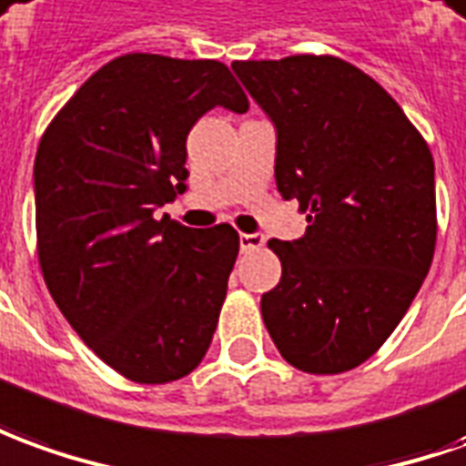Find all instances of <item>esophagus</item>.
Returning <instances> with one entry per match:
<instances>
[{"label": "esophagus", "mask_w": 466, "mask_h": 466, "mask_svg": "<svg viewBox=\"0 0 466 466\" xmlns=\"http://www.w3.org/2000/svg\"><path fill=\"white\" fill-rule=\"evenodd\" d=\"M264 233H240V251H258V248H264Z\"/></svg>", "instance_id": "34e87169"}]
</instances>
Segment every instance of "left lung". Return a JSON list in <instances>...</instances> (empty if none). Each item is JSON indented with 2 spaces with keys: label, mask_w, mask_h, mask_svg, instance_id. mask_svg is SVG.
<instances>
[{
  "label": "left lung",
  "mask_w": 466,
  "mask_h": 466,
  "mask_svg": "<svg viewBox=\"0 0 466 466\" xmlns=\"http://www.w3.org/2000/svg\"><path fill=\"white\" fill-rule=\"evenodd\" d=\"M276 127V187L307 210L299 240H268L281 281L261 314L297 370L358 368L399 327L436 246L434 157L390 93L335 56L236 60Z\"/></svg>",
  "instance_id": "1"
}]
</instances>
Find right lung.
<instances>
[{
    "instance_id": "right-lung-1",
    "label": "right lung",
    "mask_w": 466,
    "mask_h": 466,
    "mask_svg": "<svg viewBox=\"0 0 466 466\" xmlns=\"http://www.w3.org/2000/svg\"><path fill=\"white\" fill-rule=\"evenodd\" d=\"M215 106L248 111L220 60L127 53L57 111L35 157L50 297L106 365L144 386L200 365L238 256L228 223L198 230L154 218L185 192V141Z\"/></svg>"
}]
</instances>
